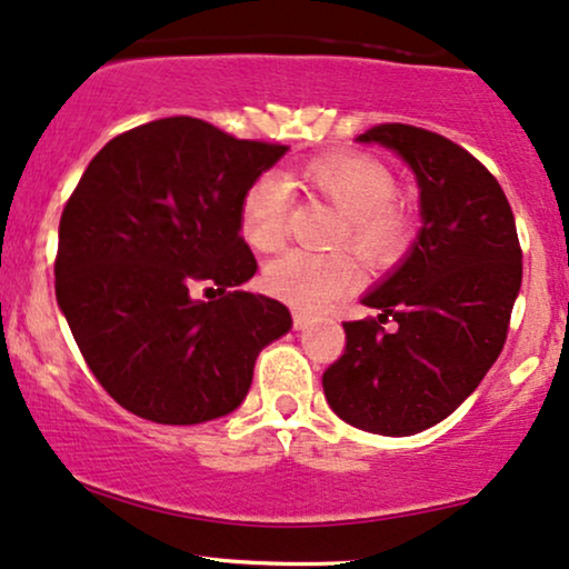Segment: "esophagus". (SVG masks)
I'll return each mask as SVG.
<instances>
[{"mask_svg": "<svg viewBox=\"0 0 569 569\" xmlns=\"http://www.w3.org/2000/svg\"><path fill=\"white\" fill-rule=\"evenodd\" d=\"M311 325H313V319L308 317V313H303V311L292 313V327H296V329H306V327H311Z\"/></svg>", "mask_w": 569, "mask_h": 569, "instance_id": "esophagus-1", "label": "esophagus"}]
</instances>
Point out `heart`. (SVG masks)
<instances>
[{"label":"heart","instance_id":"1","mask_svg":"<svg viewBox=\"0 0 569 569\" xmlns=\"http://www.w3.org/2000/svg\"><path fill=\"white\" fill-rule=\"evenodd\" d=\"M300 179L308 189L332 202L342 213L338 242H346L369 266H388L403 256L413 237V216L398 202L396 177L382 160L363 152H329L306 160ZM290 213V184L279 173H261L244 189L240 229L252 248L273 252L284 240ZM353 258L348 252L290 250L266 269L273 296L298 311H321L356 284Z\"/></svg>","mask_w":569,"mask_h":569}]
</instances>
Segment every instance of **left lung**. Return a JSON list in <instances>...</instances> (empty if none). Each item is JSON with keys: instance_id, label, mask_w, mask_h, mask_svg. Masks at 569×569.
Masks as SVG:
<instances>
[{"instance_id": "left-lung-1", "label": "left lung", "mask_w": 569, "mask_h": 569, "mask_svg": "<svg viewBox=\"0 0 569 569\" xmlns=\"http://www.w3.org/2000/svg\"><path fill=\"white\" fill-rule=\"evenodd\" d=\"M359 142L409 163L422 229L403 263L361 300L380 317L342 321L346 350L321 385L348 425L403 438L443 422L499 359L522 250L501 184L465 147L409 123L371 126ZM388 318L396 330L383 329Z\"/></svg>"}]
</instances>
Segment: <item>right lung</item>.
Listing matches in <instances>:
<instances>
[{
	"label": "right lung",
	"mask_w": 569,
	"mask_h": 569,
	"mask_svg": "<svg viewBox=\"0 0 569 569\" xmlns=\"http://www.w3.org/2000/svg\"><path fill=\"white\" fill-rule=\"evenodd\" d=\"M284 152L177 116L91 158L60 216L54 296L91 375L126 411L158 425L234 411L258 353L292 327L279 300L240 290L258 271L240 234L242 194ZM202 281L220 298L194 301Z\"/></svg>",
	"instance_id": "obj_1"
}]
</instances>
